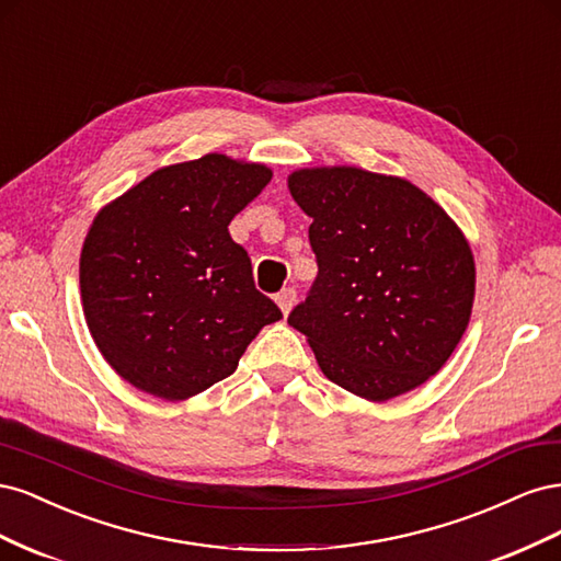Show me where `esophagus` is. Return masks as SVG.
<instances>
[{"instance_id": "1", "label": "esophagus", "mask_w": 561, "mask_h": 561, "mask_svg": "<svg viewBox=\"0 0 561 561\" xmlns=\"http://www.w3.org/2000/svg\"><path fill=\"white\" fill-rule=\"evenodd\" d=\"M295 301H297V290L295 287H285V290H280L278 295H276V304L280 307V311L287 316L290 313V309L295 307Z\"/></svg>"}]
</instances>
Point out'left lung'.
Returning a JSON list of instances; mask_svg holds the SVG:
<instances>
[{"instance_id":"left-lung-1","label":"left lung","mask_w":561,"mask_h":561,"mask_svg":"<svg viewBox=\"0 0 561 561\" xmlns=\"http://www.w3.org/2000/svg\"><path fill=\"white\" fill-rule=\"evenodd\" d=\"M313 222L318 276L287 322L330 381L371 402L437 375L468 328L474 262L454 219L419 186L353 165L287 178Z\"/></svg>"}]
</instances>
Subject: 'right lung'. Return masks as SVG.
I'll return each instance as SVG.
<instances>
[{"label": "right lung", "mask_w": 561, "mask_h": 561, "mask_svg": "<svg viewBox=\"0 0 561 561\" xmlns=\"http://www.w3.org/2000/svg\"><path fill=\"white\" fill-rule=\"evenodd\" d=\"M271 168L206 154L159 168L100 210L79 260L83 316L118 377L161 400L227 379L280 309L229 222Z\"/></svg>", "instance_id": "obj_1"}]
</instances>
